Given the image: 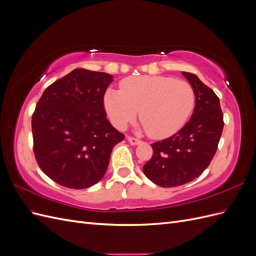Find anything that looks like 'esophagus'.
Returning <instances> with one entry per match:
<instances>
[{
	"mask_svg": "<svg viewBox=\"0 0 256 256\" xmlns=\"http://www.w3.org/2000/svg\"><path fill=\"white\" fill-rule=\"evenodd\" d=\"M127 138H128V142H129L131 145H138V144L142 143V141L138 140V138H132V136H128Z\"/></svg>",
	"mask_w": 256,
	"mask_h": 256,
	"instance_id": "esophagus-1",
	"label": "esophagus"
}]
</instances>
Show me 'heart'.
Masks as SVG:
<instances>
[{
	"label": "heart",
	"instance_id": "obj_1",
	"mask_svg": "<svg viewBox=\"0 0 256 256\" xmlns=\"http://www.w3.org/2000/svg\"><path fill=\"white\" fill-rule=\"evenodd\" d=\"M120 90L104 94L106 112L115 128L124 130L138 110L147 132L154 138H168L187 122L196 106L191 85L172 76H142L122 80Z\"/></svg>",
	"mask_w": 256,
	"mask_h": 256
}]
</instances>
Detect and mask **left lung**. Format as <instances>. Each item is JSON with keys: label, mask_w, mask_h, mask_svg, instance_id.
Listing matches in <instances>:
<instances>
[{"label": "left lung", "mask_w": 256, "mask_h": 256, "mask_svg": "<svg viewBox=\"0 0 256 256\" xmlns=\"http://www.w3.org/2000/svg\"><path fill=\"white\" fill-rule=\"evenodd\" d=\"M196 94V106L186 125L168 138L152 143L145 176L164 188L192 182L204 172L216 152L223 130L220 100L198 76L182 72Z\"/></svg>", "instance_id": "left-lung-1"}]
</instances>
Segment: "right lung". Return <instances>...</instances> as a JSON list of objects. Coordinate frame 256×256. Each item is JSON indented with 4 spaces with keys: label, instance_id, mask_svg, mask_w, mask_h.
Segmentation results:
<instances>
[{
    "label": "right lung",
    "instance_id": "add662e5",
    "mask_svg": "<svg viewBox=\"0 0 256 256\" xmlns=\"http://www.w3.org/2000/svg\"><path fill=\"white\" fill-rule=\"evenodd\" d=\"M112 81L109 74L78 68L42 92L32 118L34 152L53 182L85 189L106 174L113 147L125 138L104 108Z\"/></svg>",
    "mask_w": 256,
    "mask_h": 256
}]
</instances>
